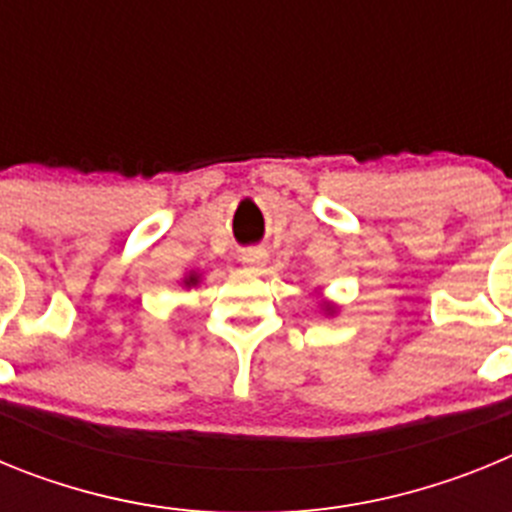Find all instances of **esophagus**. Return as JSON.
Wrapping results in <instances>:
<instances>
[{
    "mask_svg": "<svg viewBox=\"0 0 512 512\" xmlns=\"http://www.w3.org/2000/svg\"><path fill=\"white\" fill-rule=\"evenodd\" d=\"M241 261L248 269L261 271L266 266V261H269V253H266L264 248H248V251L241 253Z\"/></svg>",
    "mask_w": 512,
    "mask_h": 512,
    "instance_id": "esophagus-1",
    "label": "esophagus"
}]
</instances>
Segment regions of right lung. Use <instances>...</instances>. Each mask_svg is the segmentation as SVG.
Instances as JSON below:
<instances>
[{
  "mask_svg": "<svg viewBox=\"0 0 512 512\" xmlns=\"http://www.w3.org/2000/svg\"><path fill=\"white\" fill-rule=\"evenodd\" d=\"M184 284H187V287H192V284H197V277H194V274H189V277L184 279Z\"/></svg>",
  "mask_w": 512,
  "mask_h": 512,
  "instance_id": "right-lung-1",
  "label": "right lung"
}]
</instances>
